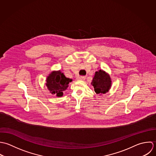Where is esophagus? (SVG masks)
I'll use <instances>...</instances> for the list:
<instances>
[{"label": "esophagus", "instance_id": "obj_1", "mask_svg": "<svg viewBox=\"0 0 156 156\" xmlns=\"http://www.w3.org/2000/svg\"><path fill=\"white\" fill-rule=\"evenodd\" d=\"M86 79V77L85 76H80V77H78V78H77V80H81V81H83V80H84Z\"/></svg>", "mask_w": 156, "mask_h": 156}]
</instances>
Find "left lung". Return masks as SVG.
I'll list each match as a JSON object with an SVG mask.
<instances>
[{"instance_id": "1", "label": "left lung", "mask_w": 156, "mask_h": 156, "mask_svg": "<svg viewBox=\"0 0 156 156\" xmlns=\"http://www.w3.org/2000/svg\"><path fill=\"white\" fill-rule=\"evenodd\" d=\"M92 85L96 94H104L108 92L112 86V80L110 75L102 70L95 72Z\"/></svg>"}]
</instances>
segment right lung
Listing matches in <instances>:
<instances>
[{
    "label": "right lung",
    "instance_id": "right-lung-1",
    "mask_svg": "<svg viewBox=\"0 0 156 156\" xmlns=\"http://www.w3.org/2000/svg\"><path fill=\"white\" fill-rule=\"evenodd\" d=\"M72 81V79L66 78L60 70L53 71L47 77L46 85L50 93L61 97L63 92L68 87L69 83Z\"/></svg>",
    "mask_w": 156,
    "mask_h": 156
}]
</instances>
